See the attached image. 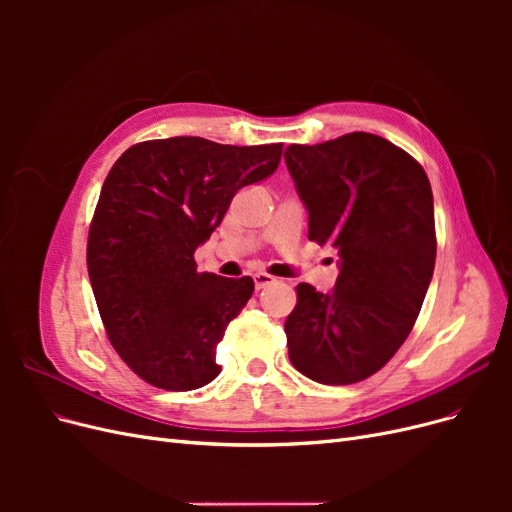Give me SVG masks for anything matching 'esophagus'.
Returning a JSON list of instances; mask_svg holds the SVG:
<instances>
[{
	"label": "esophagus",
	"instance_id": "esophagus-1",
	"mask_svg": "<svg viewBox=\"0 0 512 512\" xmlns=\"http://www.w3.org/2000/svg\"><path fill=\"white\" fill-rule=\"evenodd\" d=\"M271 284H275V277H271L267 273H256L254 275V288L256 290H262V288H267Z\"/></svg>",
	"mask_w": 512,
	"mask_h": 512
}]
</instances>
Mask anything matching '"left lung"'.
I'll list each match as a JSON object with an SVG mask.
<instances>
[{
	"instance_id": "obj_1",
	"label": "left lung",
	"mask_w": 512,
	"mask_h": 512,
	"mask_svg": "<svg viewBox=\"0 0 512 512\" xmlns=\"http://www.w3.org/2000/svg\"><path fill=\"white\" fill-rule=\"evenodd\" d=\"M284 160L309 215V241L337 250L327 294L297 286L284 329L290 363L320 384L376 374L406 342L433 265V194L423 166L382 136L290 145Z\"/></svg>"
}]
</instances>
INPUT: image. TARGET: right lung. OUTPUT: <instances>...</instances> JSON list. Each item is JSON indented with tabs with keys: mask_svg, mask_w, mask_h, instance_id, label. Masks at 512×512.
Instances as JSON below:
<instances>
[{
	"mask_svg": "<svg viewBox=\"0 0 512 512\" xmlns=\"http://www.w3.org/2000/svg\"><path fill=\"white\" fill-rule=\"evenodd\" d=\"M280 158V143L173 136L130 147L111 168L89 228V282L113 348L145 382L192 391L222 371L215 348L254 280L198 273L194 252L232 196L271 177Z\"/></svg>",
	"mask_w": 512,
	"mask_h": 512,
	"instance_id": "add662e5",
	"label": "right lung"
}]
</instances>
